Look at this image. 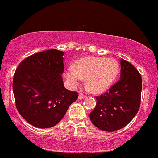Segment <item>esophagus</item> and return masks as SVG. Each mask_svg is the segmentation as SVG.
<instances>
[{"label": "esophagus", "mask_w": 158, "mask_h": 158, "mask_svg": "<svg viewBox=\"0 0 158 158\" xmlns=\"http://www.w3.org/2000/svg\"><path fill=\"white\" fill-rule=\"evenodd\" d=\"M85 98V96L84 94H79V100H82V99H84Z\"/></svg>", "instance_id": "34e87169"}]
</instances>
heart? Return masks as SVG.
I'll return each mask as SVG.
<instances>
[{"label": "heart", "instance_id": "1", "mask_svg": "<svg viewBox=\"0 0 158 158\" xmlns=\"http://www.w3.org/2000/svg\"><path fill=\"white\" fill-rule=\"evenodd\" d=\"M119 64L113 58L88 56L75 62L73 68H68L65 76L72 86H76L85 78V86L91 92L101 94L108 90L117 78Z\"/></svg>", "mask_w": 158, "mask_h": 158}]
</instances>
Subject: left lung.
I'll use <instances>...</instances> for the list:
<instances>
[{"label": "left lung", "mask_w": 158, "mask_h": 158, "mask_svg": "<svg viewBox=\"0 0 158 158\" xmlns=\"http://www.w3.org/2000/svg\"><path fill=\"white\" fill-rule=\"evenodd\" d=\"M121 79L100 96H96L90 119L95 127L107 132L125 127L137 114L141 102L142 76L131 63L121 59Z\"/></svg>", "instance_id": "obj_1"}]
</instances>
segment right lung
Here are the masks:
<instances>
[{
	"label": "right lung",
	"instance_id": "obj_1",
	"mask_svg": "<svg viewBox=\"0 0 158 158\" xmlns=\"http://www.w3.org/2000/svg\"><path fill=\"white\" fill-rule=\"evenodd\" d=\"M64 54L57 49L34 54L22 60L15 70L13 81L15 106L34 127L56 125L79 97L76 91L64 86Z\"/></svg>",
	"mask_w": 158,
	"mask_h": 158
}]
</instances>
